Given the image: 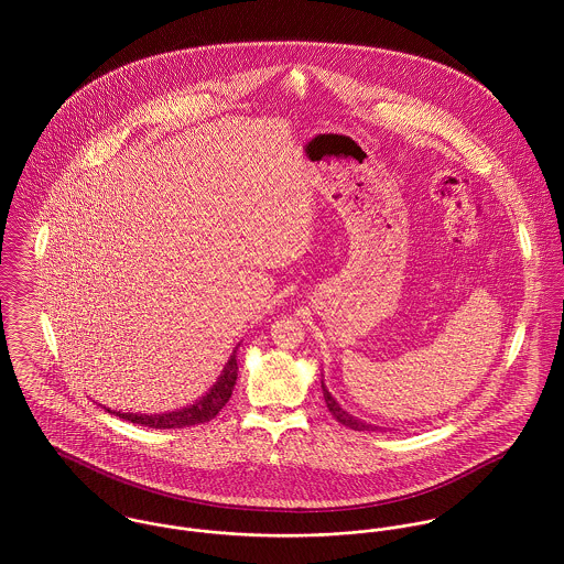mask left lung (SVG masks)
<instances>
[{
    "label": "left lung",
    "instance_id": "1",
    "mask_svg": "<svg viewBox=\"0 0 564 564\" xmlns=\"http://www.w3.org/2000/svg\"><path fill=\"white\" fill-rule=\"evenodd\" d=\"M322 389L323 400H325V403H327V410L332 412V416H334L338 423H343L345 427H351V430H378L376 425H371V423H365V421H360L358 416H354V414H349L347 410H343V408H340V403H336V400L329 395V391L325 389L323 380Z\"/></svg>",
    "mask_w": 564,
    "mask_h": 564
}]
</instances>
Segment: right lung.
<instances>
[{
    "label": "right lung",
    "instance_id": "add662e5",
    "mask_svg": "<svg viewBox=\"0 0 564 564\" xmlns=\"http://www.w3.org/2000/svg\"><path fill=\"white\" fill-rule=\"evenodd\" d=\"M237 349L239 347H235L230 360L226 362V367H224L221 376L217 378V382L213 384V389L204 398L195 400V403H191L186 408H180V410L162 412V414H139V412H115V414L119 419L130 421V423H139V425H145V427H156V430L191 427V425L206 423V421L215 419L219 414V410L232 398V391H235V384H237V376H239Z\"/></svg>",
    "mask_w": 564,
    "mask_h": 564
}]
</instances>
